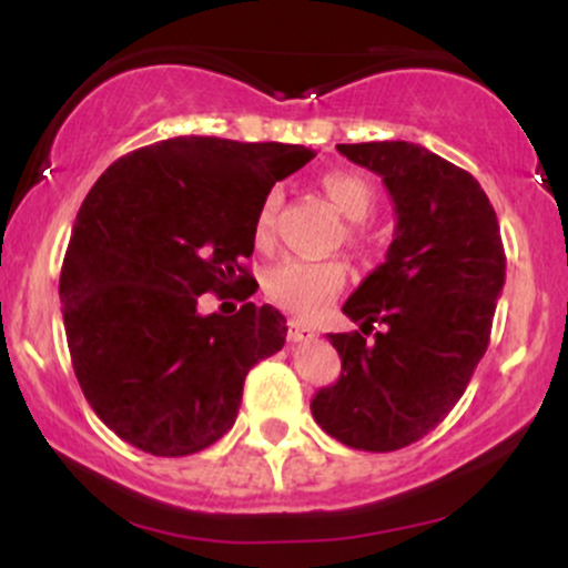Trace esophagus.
<instances>
[{
	"instance_id": "34e87169",
	"label": "esophagus",
	"mask_w": 568,
	"mask_h": 568,
	"mask_svg": "<svg viewBox=\"0 0 568 568\" xmlns=\"http://www.w3.org/2000/svg\"><path fill=\"white\" fill-rule=\"evenodd\" d=\"M317 331L310 328V325H304L302 321H288V342H310V338H315Z\"/></svg>"
}]
</instances>
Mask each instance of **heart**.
Instances as JSON below:
<instances>
[{
    "mask_svg": "<svg viewBox=\"0 0 568 568\" xmlns=\"http://www.w3.org/2000/svg\"><path fill=\"white\" fill-rule=\"evenodd\" d=\"M323 189L336 211L344 219L366 221L376 207V189L363 175L349 171H331L323 175ZM280 205V192L272 189L258 205L256 221H253V237L258 245L272 240V226H275V211ZM347 283V266L338 258H285L272 266L264 277V291L272 302L293 312L298 317H321L338 291Z\"/></svg>",
    "mask_w": 568,
    "mask_h": 568,
    "instance_id": "obj_1",
    "label": "heart"
}]
</instances>
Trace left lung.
<instances>
[{
    "label": "left lung",
    "instance_id": "left-lung-1",
    "mask_svg": "<svg viewBox=\"0 0 568 568\" xmlns=\"http://www.w3.org/2000/svg\"><path fill=\"white\" fill-rule=\"evenodd\" d=\"M382 175L395 202L387 258L342 306L362 334H328L342 374L312 397L331 438L397 452L425 438L465 395L505 285L499 221L478 181L419 143H338Z\"/></svg>",
    "mask_w": 568,
    "mask_h": 568
}]
</instances>
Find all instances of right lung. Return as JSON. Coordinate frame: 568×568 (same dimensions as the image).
Masks as SVG:
<instances>
[{
    "label": "right lung",
    "mask_w": 568,
    "mask_h": 568,
    "mask_svg": "<svg viewBox=\"0 0 568 568\" xmlns=\"http://www.w3.org/2000/svg\"><path fill=\"white\" fill-rule=\"evenodd\" d=\"M315 154L296 143L179 135L103 171L77 213L61 304L77 382L112 433L154 456L197 454L237 419L247 371L285 344L258 288V205ZM213 290L244 306L200 316Z\"/></svg>",
    "instance_id": "obj_1"
}]
</instances>
